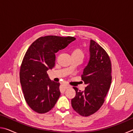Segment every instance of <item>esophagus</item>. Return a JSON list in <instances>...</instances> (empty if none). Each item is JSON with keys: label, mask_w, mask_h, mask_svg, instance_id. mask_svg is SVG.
<instances>
[{"label": "esophagus", "mask_w": 133, "mask_h": 133, "mask_svg": "<svg viewBox=\"0 0 133 133\" xmlns=\"http://www.w3.org/2000/svg\"><path fill=\"white\" fill-rule=\"evenodd\" d=\"M70 87V86L69 85L67 84H63V85H60V90L61 91H64V90H66V89H67Z\"/></svg>", "instance_id": "obj_1"}]
</instances>
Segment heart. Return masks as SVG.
Instances as JSON below:
<instances>
[{"label": "heart", "instance_id": "1", "mask_svg": "<svg viewBox=\"0 0 133 133\" xmlns=\"http://www.w3.org/2000/svg\"><path fill=\"white\" fill-rule=\"evenodd\" d=\"M71 56H80V57L83 58L84 53H83L82 49L80 48H75L71 51Z\"/></svg>", "mask_w": 133, "mask_h": 133}]
</instances>
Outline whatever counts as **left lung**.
Wrapping results in <instances>:
<instances>
[{
	"instance_id": "left-lung-1",
	"label": "left lung",
	"mask_w": 133,
	"mask_h": 133,
	"mask_svg": "<svg viewBox=\"0 0 133 133\" xmlns=\"http://www.w3.org/2000/svg\"><path fill=\"white\" fill-rule=\"evenodd\" d=\"M90 55L88 64L82 75V80L87 86L83 91L73 87L76 96L71 101L73 109L84 117L95 113L102 106L112 78L109 56L93 40H90Z\"/></svg>"
}]
</instances>
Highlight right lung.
I'll list each match as a JSON object with an SVG mask.
<instances>
[{
    "label": "right lung",
    "instance_id": "obj_1",
    "mask_svg": "<svg viewBox=\"0 0 133 133\" xmlns=\"http://www.w3.org/2000/svg\"><path fill=\"white\" fill-rule=\"evenodd\" d=\"M75 40L71 36L40 37L27 50L20 69V82L26 103L35 112L49 111L59 98L60 83L51 80L47 71L55 66V53Z\"/></svg>",
    "mask_w": 133,
    "mask_h": 133
}]
</instances>
